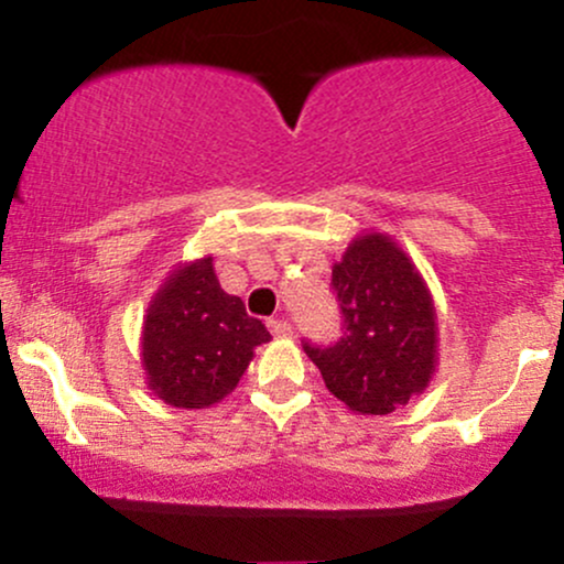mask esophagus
Segmentation results:
<instances>
[{
    "label": "esophagus",
    "instance_id": "obj_1",
    "mask_svg": "<svg viewBox=\"0 0 564 564\" xmlns=\"http://www.w3.org/2000/svg\"><path fill=\"white\" fill-rule=\"evenodd\" d=\"M268 326L275 336H291V323L286 318H273Z\"/></svg>",
    "mask_w": 564,
    "mask_h": 564
}]
</instances>
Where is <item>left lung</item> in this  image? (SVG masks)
Segmentation results:
<instances>
[{"label":"left lung","mask_w":564,"mask_h":564,"mask_svg":"<svg viewBox=\"0 0 564 564\" xmlns=\"http://www.w3.org/2000/svg\"><path fill=\"white\" fill-rule=\"evenodd\" d=\"M341 336L304 352L349 411L384 416L424 392L437 366V315L416 264L384 232H366L334 264Z\"/></svg>","instance_id":"8db88e82"}]
</instances>
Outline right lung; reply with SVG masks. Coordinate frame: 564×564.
Masks as SVG:
<instances>
[{"label": "right lung", "instance_id": "1", "mask_svg": "<svg viewBox=\"0 0 564 564\" xmlns=\"http://www.w3.org/2000/svg\"><path fill=\"white\" fill-rule=\"evenodd\" d=\"M270 341L262 321L246 315L241 296L225 294L212 257L166 278L142 323L148 390L174 408H209L236 390Z\"/></svg>", "mask_w": 564, "mask_h": 564}]
</instances>
